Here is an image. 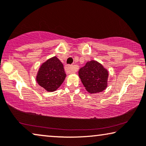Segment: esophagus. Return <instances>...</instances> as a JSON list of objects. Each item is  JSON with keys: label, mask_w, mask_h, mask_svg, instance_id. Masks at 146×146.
Instances as JSON below:
<instances>
[{"label": "esophagus", "mask_w": 146, "mask_h": 146, "mask_svg": "<svg viewBox=\"0 0 146 146\" xmlns=\"http://www.w3.org/2000/svg\"><path fill=\"white\" fill-rule=\"evenodd\" d=\"M68 74H72L76 72L77 68H76V66L72 65H66V66L65 68Z\"/></svg>", "instance_id": "esophagus-1"}]
</instances>
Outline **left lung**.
<instances>
[{
  "mask_svg": "<svg viewBox=\"0 0 146 146\" xmlns=\"http://www.w3.org/2000/svg\"><path fill=\"white\" fill-rule=\"evenodd\" d=\"M82 82L88 92H101L106 88L108 72L101 64L92 60L78 71Z\"/></svg>",
  "mask_w": 146,
  "mask_h": 146,
  "instance_id": "obj_1",
  "label": "left lung"
}]
</instances>
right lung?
Returning <instances> with one entry per match:
<instances>
[{
	"instance_id": "obj_1",
	"label": "right lung",
	"mask_w": 146,
	"mask_h": 146,
	"mask_svg": "<svg viewBox=\"0 0 146 146\" xmlns=\"http://www.w3.org/2000/svg\"><path fill=\"white\" fill-rule=\"evenodd\" d=\"M66 78L62 63L57 57H53L42 64L36 76L38 84L48 92L58 88Z\"/></svg>"
}]
</instances>
